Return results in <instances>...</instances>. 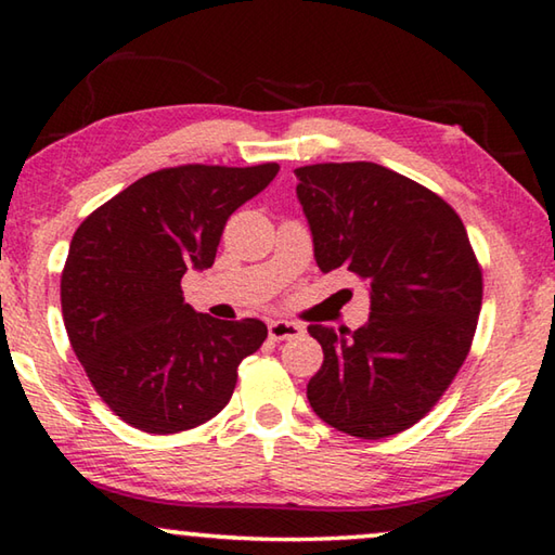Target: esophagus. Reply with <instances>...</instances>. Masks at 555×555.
Listing matches in <instances>:
<instances>
[{"mask_svg":"<svg viewBox=\"0 0 555 555\" xmlns=\"http://www.w3.org/2000/svg\"><path fill=\"white\" fill-rule=\"evenodd\" d=\"M304 325L294 321H271L269 323V337L271 340H294V337L304 335Z\"/></svg>","mask_w":555,"mask_h":555,"instance_id":"34e87169","label":"esophagus"}]
</instances>
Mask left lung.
I'll use <instances>...</instances> for the list:
<instances>
[{
    "mask_svg": "<svg viewBox=\"0 0 555 555\" xmlns=\"http://www.w3.org/2000/svg\"><path fill=\"white\" fill-rule=\"evenodd\" d=\"M298 201L323 274L370 284L367 325H308L323 364L308 401L327 426L362 440L397 436L436 406L463 367L482 308V267L460 215L379 164L296 168Z\"/></svg>",
    "mask_w": 555,
    "mask_h": 555,
    "instance_id": "obj_1",
    "label": "left lung"
}]
</instances>
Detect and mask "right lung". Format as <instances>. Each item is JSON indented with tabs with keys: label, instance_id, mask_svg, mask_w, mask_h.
Returning a JSON list of instances; mask_svg holds the SVG:
<instances>
[{
	"label": "right lung",
	"instance_id": "1",
	"mask_svg": "<svg viewBox=\"0 0 555 555\" xmlns=\"http://www.w3.org/2000/svg\"><path fill=\"white\" fill-rule=\"evenodd\" d=\"M276 173L279 164L162 168L75 230L63 323L90 384L125 424L168 436L228 406L240 362L267 340V325L195 313L181 279L212 267L224 222Z\"/></svg>",
	"mask_w": 555,
	"mask_h": 555
}]
</instances>
